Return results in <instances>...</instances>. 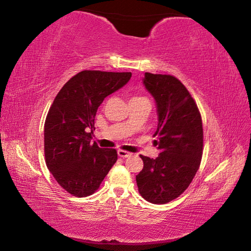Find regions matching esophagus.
Segmentation results:
<instances>
[{"instance_id": "obj_1", "label": "esophagus", "mask_w": 251, "mask_h": 251, "mask_svg": "<svg viewBox=\"0 0 251 251\" xmlns=\"http://www.w3.org/2000/svg\"><path fill=\"white\" fill-rule=\"evenodd\" d=\"M117 154H118V156L122 157V158H127V157H129L131 155L129 151H123V150H118Z\"/></svg>"}]
</instances>
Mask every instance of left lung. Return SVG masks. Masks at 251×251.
Returning a JSON list of instances; mask_svg holds the SVG:
<instances>
[{
    "label": "left lung",
    "instance_id": "obj_1",
    "mask_svg": "<svg viewBox=\"0 0 251 251\" xmlns=\"http://www.w3.org/2000/svg\"><path fill=\"white\" fill-rule=\"evenodd\" d=\"M143 83L156 100L158 126L154 144L160 152L155 159L141 155L144 167L136 182L147 201L167 203L188 188L201 166V116L196 101L175 76L145 73Z\"/></svg>",
    "mask_w": 251,
    "mask_h": 251
}]
</instances>
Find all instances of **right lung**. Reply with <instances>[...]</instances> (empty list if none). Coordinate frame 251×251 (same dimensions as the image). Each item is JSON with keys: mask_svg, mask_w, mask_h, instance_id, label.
<instances>
[{"mask_svg": "<svg viewBox=\"0 0 251 251\" xmlns=\"http://www.w3.org/2000/svg\"><path fill=\"white\" fill-rule=\"evenodd\" d=\"M130 72L82 71L66 82L50 105L44 124L46 166L58 185L75 197H86L100 188L117 160L114 148L91 143L90 130L105 97L120 90Z\"/></svg>", "mask_w": 251, "mask_h": 251, "instance_id": "add662e5", "label": "right lung"}]
</instances>
